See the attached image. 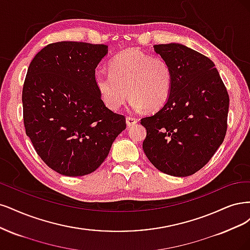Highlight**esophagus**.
<instances>
[{
  "mask_svg": "<svg viewBox=\"0 0 250 250\" xmlns=\"http://www.w3.org/2000/svg\"><path fill=\"white\" fill-rule=\"evenodd\" d=\"M136 124H137V119L135 117H130V116L126 117V125L128 127L134 126Z\"/></svg>",
  "mask_w": 250,
  "mask_h": 250,
  "instance_id": "obj_1",
  "label": "esophagus"
}]
</instances>
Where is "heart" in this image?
I'll return each instance as SVG.
<instances>
[{"instance_id": "1", "label": "heart", "mask_w": 250, "mask_h": 250, "mask_svg": "<svg viewBox=\"0 0 250 250\" xmlns=\"http://www.w3.org/2000/svg\"><path fill=\"white\" fill-rule=\"evenodd\" d=\"M172 70L163 58L132 49L111 60L109 74L98 70L94 83L106 106L117 110L125 103L139 112L147 108L156 111L167 103L172 88Z\"/></svg>"}]
</instances>
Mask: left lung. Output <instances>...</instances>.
I'll return each mask as SVG.
<instances>
[{
	"mask_svg": "<svg viewBox=\"0 0 250 250\" xmlns=\"http://www.w3.org/2000/svg\"><path fill=\"white\" fill-rule=\"evenodd\" d=\"M154 50L172 70L167 103L141 119L146 128L142 148L160 171L188 176L203 168L222 144L229 98L215 64L181 43L156 44Z\"/></svg>",
	"mask_w": 250,
	"mask_h": 250,
	"instance_id": "obj_1",
	"label": "left lung"
}]
</instances>
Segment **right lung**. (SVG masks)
Segmentation results:
<instances>
[{
    "instance_id": "obj_1",
    "label": "right lung",
    "mask_w": 250,
    "mask_h": 250,
    "mask_svg": "<svg viewBox=\"0 0 250 250\" xmlns=\"http://www.w3.org/2000/svg\"><path fill=\"white\" fill-rule=\"evenodd\" d=\"M108 45L61 42L31 61L22 87L26 134L43 162L66 176L98 169L125 118L104 106L94 83Z\"/></svg>"
}]
</instances>
